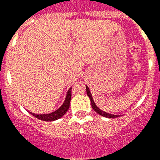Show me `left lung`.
Masks as SVG:
<instances>
[{
    "instance_id": "obj_1",
    "label": "left lung",
    "mask_w": 160,
    "mask_h": 160,
    "mask_svg": "<svg viewBox=\"0 0 160 160\" xmlns=\"http://www.w3.org/2000/svg\"><path fill=\"white\" fill-rule=\"evenodd\" d=\"M86 87H87V95H88L89 98L90 99V102H91V107H92V108L94 109V111H95V112H97L98 114H99V115H102V116L106 117V118H117V117L119 116V115H115V114H109V113L105 112V111H102L101 109L98 108V107L96 106L94 99H93V97H92V95H91V93H90L89 87H87V86H86Z\"/></svg>"
}]
</instances>
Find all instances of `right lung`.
Segmentation results:
<instances>
[{"label": "right lung", "instance_id": "right-lung-1", "mask_svg": "<svg viewBox=\"0 0 160 160\" xmlns=\"http://www.w3.org/2000/svg\"><path fill=\"white\" fill-rule=\"evenodd\" d=\"M71 87L69 89L66 94V98L63 102V104L59 107L58 110L54 111L53 112L49 113V114H35V113H32L29 111V114L36 117L38 119L42 120V121H48V122H51V121H55V120L58 119V118H62V117L67 112V111L70 108V99H71Z\"/></svg>", "mask_w": 160, "mask_h": 160}]
</instances>
